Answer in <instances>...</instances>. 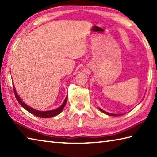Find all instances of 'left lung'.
I'll return each mask as SVG.
<instances>
[{"label": "left lung", "instance_id": "8db88e82", "mask_svg": "<svg viewBox=\"0 0 157 157\" xmlns=\"http://www.w3.org/2000/svg\"><path fill=\"white\" fill-rule=\"evenodd\" d=\"M99 109H100V111H102V113H106V114H107V115H109V116H121V114H113V113H108V112H106V111H105L104 110H102V109H100V108H99Z\"/></svg>", "mask_w": 157, "mask_h": 157}]
</instances>
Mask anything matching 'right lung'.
Masks as SVG:
<instances>
[{"instance_id":"1","label":"right lung","mask_w":157,"mask_h":157,"mask_svg":"<svg viewBox=\"0 0 157 157\" xmlns=\"http://www.w3.org/2000/svg\"><path fill=\"white\" fill-rule=\"evenodd\" d=\"M14 88V94H15V96L16 98H17V101L18 102V103L22 106V107L25 109L27 110L28 112H30V113L33 114L34 116H36L37 117H39V118H50V117H53V116H55L58 115V114H59L61 112H62V110L63 109V108H64L65 105L66 104V102H67V98H68V95L66 96V99L63 101V104L61 105V107H58L56 109H54V110H50V111H38V110H36L30 107H29L27 105H25L24 102H23L22 100H21V98L18 96V94H17V91H16V89L14 87H13Z\"/></svg>"}]
</instances>
